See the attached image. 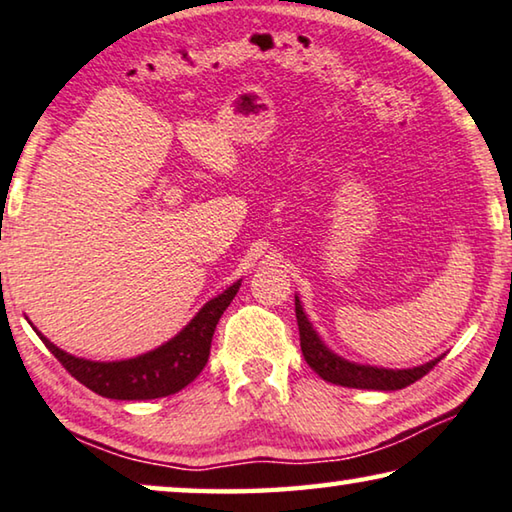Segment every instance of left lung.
Returning <instances> with one entry per match:
<instances>
[{"mask_svg":"<svg viewBox=\"0 0 512 512\" xmlns=\"http://www.w3.org/2000/svg\"><path fill=\"white\" fill-rule=\"evenodd\" d=\"M295 316L297 327H300V345L302 355L313 371H316L322 380L341 384V387L350 389H375V391H396L405 389L421 380L423 375L430 373L439 359H432L428 364L416 366V368H403V371H393V368H377V366H364V364H352V361L334 355L332 350L322 343L316 329L306 318L302 309V302L295 297Z\"/></svg>","mask_w":512,"mask_h":512,"instance_id":"8db88e82","label":"left lung"}]
</instances>
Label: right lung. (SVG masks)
I'll return each mask as SVG.
<instances>
[{
    "instance_id": "obj_1",
    "label": "right lung",
    "mask_w": 512,
    "mask_h": 512,
    "mask_svg": "<svg viewBox=\"0 0 512 512\" xmlns=\"http://www.w3.org/2000/svg\"><path fill=\"white\" fill-rule=\"evenodd\" d=\"M240 281H235L231 288H226L222 295L210 300L203 309L196 313L183 332L176 334L160 348H155L146 355L123 361H89L64 352L57 345L43 338L45 348L59 359V364L82 382L86 389L96 391L102 398L114 400H151L171 396L180 389H185L196 375L203 371L210 357V343L215 327L226 306L233 302L238 293Z\"/></svg>"
}]
</instances>
